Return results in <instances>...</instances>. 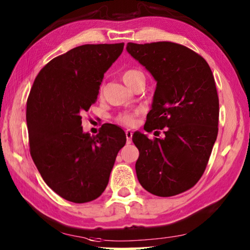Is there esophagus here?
I'll list each match as a JSON object with an SVG mask.
<instances>
[{"label":"esophagus","instance_id":"esophagus-1","mask_svg":"<svg viewBox=\"0 0 250 250\" xmlns=\"http://www.w3.org/2000/svg\"><path fill=\"white\" fill-rule=\"evenodd\" d=\"M132 131L131 130H125V138H126V143H131V141H132Z\"/></svg>","mask_w":250,"mask_h":250}]
</instances>
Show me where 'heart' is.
Returning a JSON list of instances; mask_svg holds the SVG:
<instances>
[{"instance_id": "1", "label": "heart", "mask_w": 250, "mask_h": 250, "mask_svg": "<svg viewBox=\"0 0 250 250\" xmlns=\"http://www.w3.org/2000/svg\"><path fill=\"white\" fill-rule=\"evenodd\" d=\"M141 78H144L143 73L141 71L135 70V69H128L122 73V79H124L125 83L126 85H129L130 87L135 83V81ZM138 115H139V111L121 113V115L117 117V121L119 122V124L125 125L126 126H132L135 125V122H137Z\"/></svg>"}]
</instances>
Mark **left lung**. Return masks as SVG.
Listing matches in <instances>:
<instances>
[{"label": "left lung", "instance_id": "8db88e82", "mask_svg": "<svg viewBox=\"0 0 250 250\" xmlns=\"http://www.w3.org/2000/svg\"><path fill=\"white\" fill-rule=\"evenodd\" d=\"M126 50L157 82L144 130H164L165 134L164 139L133 135L140 153L135 163L139 183L155 196H176L200 180L217 137L214 76L200 54L183 44L129 42Z\"/></svg>", "mask_w": 250, "mask_h": 250}]
</instances>
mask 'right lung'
<instances>
[{"instance_id": "right-lung-1", "label": "right lung", "mask_w": 250, "mask_h": 250, "mask_svg": "<svg viewBox=\"0 0 250 250\" xmlns=\"http://www.w3.org/2000/svg\"><path fill=\"white\" fill-rule=\"evenodd\" d=\"M124 46L83 44L53 58L27 98L31 158L44 183L67 201L85 203L101 196L125 144V133L115 125L105 124L93 137L82 128V115L96 102L104 73Z\"/></svg>"}]
</instances>
